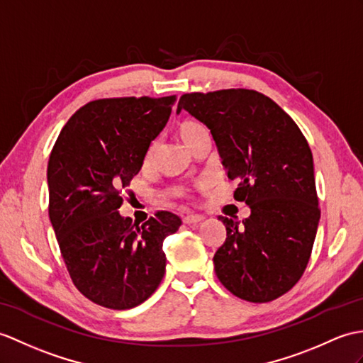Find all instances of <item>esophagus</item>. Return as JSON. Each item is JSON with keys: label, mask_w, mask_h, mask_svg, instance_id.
Masks as SVG:
<instances>
[{"label": "esophagus", "mask_w": 363, "mask_h": 363, "mask_svg": "<svg viewBox=\"0 0 363 363\" xmlns=\"http://www.w3.org/2000/svg\"><path fill=\"white\" fill-rule=\"evenodd\" d=\"M202 220H204V216H202V215H193V213L185 215V216L182 218L184 224H196V223H199V221H202Z\"/></svg>", "instance_id": "esophagus-1"}]
</instances>
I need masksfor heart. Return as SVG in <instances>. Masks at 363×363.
Returning a JSON list of instances; mask_svg holds the SVG:
<instances>
[{
  "instance_id": "b5f03b06",
  "label": "heart",
  "mask_w": 363,
  "mask_h": 363,
  "mask_svg": "<svg viewBox=\"0 0 363 363\" xmlns=\"http://www.w3.org/2000/svg\"><path fill=\"white\" fill-rule=\"evenodd\" d=\"M178 134H179V139L182 140L184 145L190 150L201 138L208 136V131L206 128V125L201 123L199 121L187 119V121L181 122V125L178 126ZM156 148H157V142L151 143L148 151H147L145 162H151V159H153V156L156 153Z\"/></svg>"
}]
</instances>
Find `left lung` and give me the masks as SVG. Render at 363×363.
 <instances>
[{
    "mask_svg": "<svg viewBox=\"0 0 363 363\" xmlns=\"http://www.w3.org/2000/svg\"><path fill=\"white\" fill-rule=\"evenodd\" d=\"M213 136L233 198L250 207L242 223L218 216L227 238L213 257L218 280L233 296L266 303L288 292L305 272L320 208L313 153L297 123L254 89L191 92L179 99Z\"/></svg>",
    "mask_w": 363,
    "mask_h": 363,
    "instance_id": "left-lung-1",
    "label": "left lung"
}]
</instances>
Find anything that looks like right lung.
<instances>
[{
    "label": "right lung",
    "instance_id": "add662e5",
    "mask_svg": "<svg viewBox=\"0 0 363 363\" xmlns=\"http://www.w3.org/2000/svg\"><path fill=\"white\" fill-rule=\"evenodd\" d=\"M174 102L94 100L72 114L50 151L49 220L75 288L100 306H138L164 278L162 244L179 229V216L157 212L139 225L119 208Z\"/></svg>",
    "mask_w": 363,
    "mask_h": 363
}]
</instances>
